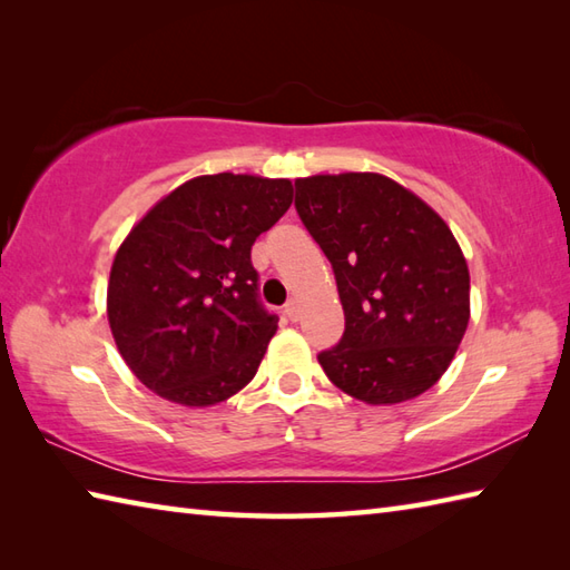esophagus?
Segmentation results:
<instances>
[{
	"mask_svg": "<svg viewBox=\"0 0 570 570\" xmlns=\"http://www.w3.org/2000/svg\"><path fill=\"white\" fill-rule=\"evenodd\" d=\"M284 313H286V318L292 321V323H296L298 318H301V308H298V301H288V304L284 306Z\"/></svg>",
	"mask_w": 570,
	"mask_h": 570,
	"instance_id": "1",
	"label": "esophagus"
}]
</instances>
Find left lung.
<instances>
[{"label":"left lung","instance_id":"8db88e82","mask_svg":"<svg viewBox=\"0 0 570 570\" xmlns=\"http://www.w3.org/2000/svg\"><path fill=\"white\" fill-rule=\"evenodd\" d=\"M296 213L328 257L345 333L318 353L328 380L399 404L441 380L470 318V274L451 229L380 174L296 180Z\"/></svg>","mask_w":570,"mask_h":570}]
</instances>
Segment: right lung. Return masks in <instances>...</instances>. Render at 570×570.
Returning <instances> with one entry per match:
<instances>
[{"label":"right lung","instance_id":"1","mask_svg":"<svg viewBox=\"0 0 570 570\" xmlns=\"http://www.w3.org/2000/svg\"><path fill=\"white\" fill-rule=\"evenodd\" d=\"M286 178L217 174L156 203L117 249L107 318L129 370L168 402H225L257 374L278 316L252 245L288 205Z\"/></svg>","mask_w":570,"mask_h":570}]
</instances>
